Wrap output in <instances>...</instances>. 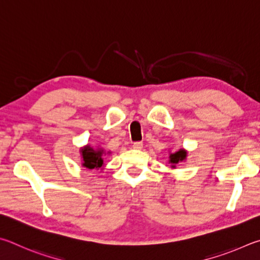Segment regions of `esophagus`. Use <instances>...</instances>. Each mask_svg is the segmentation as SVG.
<instances>
[{"mask_svg": "<svg viewBox=\"0 0 260 260\" xmlns=\"http://www.w3.org/2000/svg\"><path fill=\"white\" fill-rule=\"evenodd\" d=\"M133 147L135 149H142L143 148V143L142 142H136V143H134Z\"/></svg>", "mask_w": 260, "mask_h": 260, "instance_id": "esophagus-1", "label": "esophagus"}]
</instances>
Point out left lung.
<instances>
[{"instance_id": "obj_1", "label": "left lung", "mask_w": 260, "mask_h": 260, "mask_svg": "<svg viewBox=\"0 0 260 260\" xmlns=\"http://www.w3.org/2000/svg\"><path fill=\"white\" fill-rule=\"evenodd\" d=\"M185 157H186V152L184 151V149H180V151H178L177 153L171 154L169 163H171L172 168H175V165H177L179 161H183Z\"/></svg>"}]
</instances>
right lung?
<instances>
[{"mask_svg":"<svg viewBox=\"0 0 260 260\" xmlns=\"http://www.w3.org/2000/svg\"><path fill=\"white\" fill-rule=\"evenodd\" d=\"M83 156V166L88 169H99L103 167V151L102 149H93L90 146H85L81 149Z\"/></svg>","mask_w":260,"mask_h":260,"instance_id":"right-lung-1","label":"right lung"}]
</instances>
